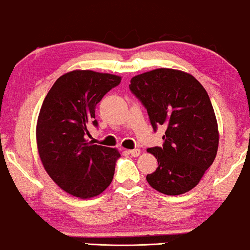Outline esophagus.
Masks as SVG:
<instances>
[{
    "label": "esophagus",
    "instance_id": "obj_1",
    "mask_svg": "<svg viewBox=\"0 0 250 250\" xmlns=\"http://www.w3.org/2000/svg\"><path fill=\"white\" fill-rule=\"evenodd\" d=\"M128 153L132 155V157H139L141 154V151L139 149H134V150H128Z\"/></svg>",
    "mask_w": 250,
    "mask_h": 250
}]
</instances>
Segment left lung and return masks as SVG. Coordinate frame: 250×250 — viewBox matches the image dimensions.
<instances>
[{"instance_id":"left-lung-1","label":"left lung","mask_w":250,"mask_h":250,"mask_svg":"<svg viewBox=\"0 0 250 250\" xmlns=\"http://www.w3.org/2000/svg\"><path fill=\"white\" fill-rule=\"evenodd\" d=\"M131 91L146 108L151 125L166 129L162 146L147 149L158 168L149 185L166 195L187 193L201 182L219 147L218 122L203 85L187 72L155 68L132 78Z\"/></svg>"}]
</instances>
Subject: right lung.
I'll return each instance as SVG.
<instances>
[{"instance_id":"obj_1","label":"right lung","mask_w":250,"mask_h":250,"mask_svg":"<svg viewBox=\"0 0 250 250\" xmlns=\"http://www.w3.org/2000/svg\"><path fill=\"white\" fill-rule=\"evenodd\" d=\"M122 77L91 70H74L57 79L47 93L36 125L38 154L46 172L60 188L86 200L110 185L117 149L86 140L97 126L96 104Z\"/></svg>"}]
</instances>
